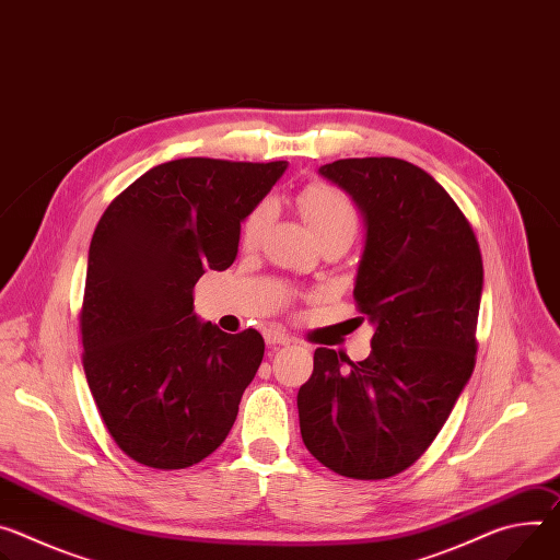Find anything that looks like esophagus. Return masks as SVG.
<instances>
[{
	"label": "esophagus",
	"mask_w": 560,
	"mask_h": 560,
	"mask_svg": "<svg viewBox=\"0 0 560 560\" xmlns=\"http://www.w3.org/2000/svg\"><path fill=\"white\" fill-rule=\"evenodd\" d=\"M266 341L270 346H288L292 339L281 330V328H268L266 330Z\"/></svg>",
	"instance_id": "obj_1"
}]
</instances>
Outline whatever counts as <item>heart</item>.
<instances>
[{
    "label": "heart",
    "instance_id": "b5f03b06",
    "mask_svg": "<svg viewBox=\"0 0 560 560\" xmlns=\"http://www.w3.org/2000/svg\"><path fill=\"white\" fill-rule=\"evenodd\" d=\"M299 208L319 243L326 238H346L352 243L360 230V214L354 202L332 185H308L299 194ZM270 219L272 206L270 202H259L241 223V245L247 249L257 247L266 236Z\"/></svg>",
    "mask_w": 560,
    "mask_h": 560
}]
</instances>
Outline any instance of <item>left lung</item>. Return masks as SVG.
Returning <instances> with one entry per match:
<instances>
[{"label":"left lung","mask_w":560,"mask_h":560,"mask_svg":"<svg viewBox=\"0 0 560 560\" xmlns=\"http://www.w3.org/2000/svg\"><path fill=\"white\" fill-rule=\"evenodd\" d=\"M319 174L364 214L352 294L375 332L364 362L315 350L301 438L335 474L382 480L429 448L474 373L482 254L455 200L411 163L343 159Z\"/></svg>","instance_id":"1"}]
</instances>
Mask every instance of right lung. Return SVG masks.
Masks as SVG:
<instances>
[{
	"label": "right lung",
	"instance_id": "1",
	"mask_svg": "<svg viewBox=\"0 0 560 560\" xmlns=\"http://www.w3.org/2000/svg\"><path fill=\"white\" fill-rule=\"evenodd\" d=\"M288 163L180 159L151 167L100 219L80 313L84 373L116 444L185 469L228 438L264 360L257 330L194 315V285L234 264L243 219Z\"/></svg>",
	"mask_w": 560,
	"mask_h": 560
}]
</instances>
